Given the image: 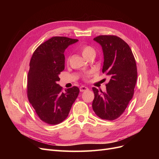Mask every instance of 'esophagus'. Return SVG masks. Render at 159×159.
Returning a JSON list of instances; mask_svg holds the SVG:
<instances>
[{
	"label": "esophagus",
	"mask_w": 159,
	"mask_h": 159,
	"mask_svg": "<svg viewBox=\"0 0 159 159\" xmlns=\"http://www.w3.org/2000/svg\"><path fill=\"white\" fill-rule=\"evenodd\" d=\"M89 89L88 88L85 87V86H81V87L80 88V90L81 92H83V91H88Z\"/></svg>",
	"instance_id": "34e87169"
}]
</instances>
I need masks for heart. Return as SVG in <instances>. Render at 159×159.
<instances>
[{"mask_svg":"<svg viewBox=\"0 0 159 159\" xmlns=\"http://www.w3.org/2000/svg\"><path fill=\"white\" fill-rule=\"evenodd\" d=\"M80 51L81 52V54H82V56H84V58L88 59V57L91 56V55H95V50L93 48V47H91L90 46H81L80 48ZM93 74V71H90L88 73H86L84 75V78L85 79H88V78L92 75Z\"/></svg>","mask_w":159,"mask_h":159,"instance_id":"heart-1","label":"heart"}]
</instances>
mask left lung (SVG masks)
<instances>
[{
	"instance_id": "8db88e82",
	"label": "left lung",
	"mask_w": 159,
	"mask_h": 159,
	"mask_svg": "<svg viewBox=\"0 0 159 159\" xmlns=\"http://www.w3.org/2000/svg\"><path fill=\"white\" fill-rule=\"evenodd\" d=\"M93 40L102 47V72L110 80L105 92L92 88V108L101 119L113 121L123 113L133 96L137 78L136 61L129 46L119 37L101 35Z\"/></svg>"
}]
</instances>
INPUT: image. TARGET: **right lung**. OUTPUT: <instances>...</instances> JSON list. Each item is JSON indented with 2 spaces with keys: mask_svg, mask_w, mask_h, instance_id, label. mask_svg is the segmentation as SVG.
<instances>
[{
  "mask_svg": "<svg viewBox=\"0 0 159 159\" xmlns=\"http://www.w3.org/2000/svg\"><path fill=\"white\" fill-rule=\"evenodd\" d=\"M78 40L55 36L38 46L30 61L27 95L29 102L42 121L49 125L61 123L68 116L80 89L76 86L66 92L57 84L65 68V50Z\"/></svg>",
  "mask_w": 159,
  "mask_h": 159,
  "instance_id": "obj_1",
  "label": "right lung"
}]
</instances>
